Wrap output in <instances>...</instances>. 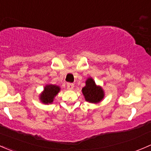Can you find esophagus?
Here are the masks:
<instances>
[{
    "instance_id": "esophagus-1",
    "label": "esophagus",
    "mask_w": 151,
    "mask_h": 151,
    "mask_svg": "<svg viewBox=\"0 0 151 151\" xmlns=\"http://www.w3.org/2000/svg\"><path fill=\"white\" fill-rule=\"evenodd\" d=\"M67 87H68L69 89H73L74 88V84L72 83H67Z\"/></svg>"
}]
</instances>
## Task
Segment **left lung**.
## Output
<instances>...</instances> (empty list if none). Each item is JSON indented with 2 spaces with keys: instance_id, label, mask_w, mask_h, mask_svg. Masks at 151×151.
Returning <instances> with one entry per match:
<instances>
[{
  "instance_id": "left-lung-1",
  "label": "left lung",
  "mask_w": 151,
  "mask_h": 151,
  "mask_svg": "<svg viewBox=\"0 0 151 151\" xmlns=\"http://www.w3.org/2000/svg\"><path fill=\"white\" fill-rule=\"evenodd\" d=\"M82 93L86 101L91 103H98L105 96L102 87L97 86L91 78H88L86 80V86L82 88Z\"/></svg>"
}]
</instances>
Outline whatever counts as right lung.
Wrapping results in <instances>:
<instances>
[{"label":"right lung","instance_id":"right-lung-1","mask_svg":"<svg viewBox=\"0 0 151 151\" xmlns=\"http://www.w3.org/2000/svg\"><path fill=\"white\" fill-rule=\"evenodd\" d=\"M60 87L57 85L48 84L43 88V91L40 95V99L43 103H52L54 97L60 92Z\"/></svg>","mask_w":151,"mask_h":151}]
</instances>
